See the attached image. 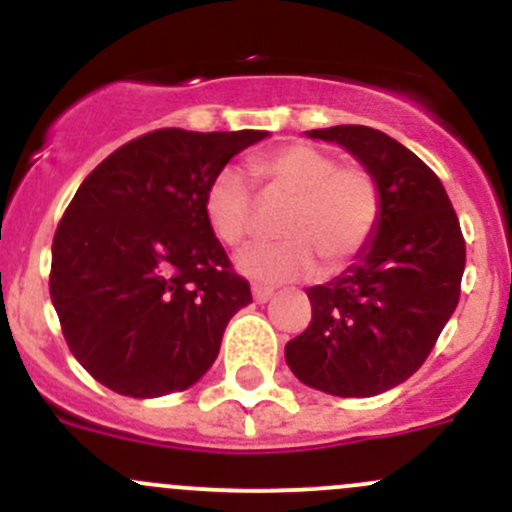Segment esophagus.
<instances>
[{"mask_svg": "<svg viewBox=\"0 0 512 512\" xmlns=\"http://www.w3.org/2000/svg\"><path fill=\"white\" fill-rule=\"evenodd\" d=\"M272 294H275V289H270V287H260V285H255V287H252V299H255L257 304H265V302H270V299H272Z\"/></svg>", "mask_w": 512, "mask_h": 512, "instance_id": "34e87169", "label": "esophagus"}]
</instances>
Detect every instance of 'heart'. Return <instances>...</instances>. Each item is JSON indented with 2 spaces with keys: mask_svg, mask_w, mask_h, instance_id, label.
<instances>
[{
  "mask_svg": "<svg viewBox=\"0 0 512 512\" xmlns=\"http://www.w3.org/2000/svg\"><path fill=\"white\" fill-rule=\"evenodd\" d=\"M270 203H287L280 232L287 240L257 242L235 257L242 277L257 285L304 280L317 270L352 260L379 223V185L356 165L339 168L322 148L289 143L252 160ZM205 215L218 240L240 245L255 227V200L242 173L227 168L215 175L205 195Z\"/></svg>",
  "mask_w": 512,
  "mask_h": 512,
  "instance_id": "heart-1",
  "label": "heart"
}]
</instances>
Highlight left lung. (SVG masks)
<instances>
[{
  "label": "left lung",
  "instance_id": "8db88e82",
  "mask_svg": "<svg viewBox=\"0 0 512 512\" xmlns=\"http://www.w3.org/2000/svg\"><path fill=\"white\" fill-rule=\"evenodd\" d=\"M337 143L379 185L369 242L332 282L309 287L312 322L287 342L302 384L364 399L404 384L426 361L461 297L466 242L438 175L416 153L369 126L304 133Z\"/></svg>",
  "mask_w": 512,
  "mask_h": 512
}]
</instances>
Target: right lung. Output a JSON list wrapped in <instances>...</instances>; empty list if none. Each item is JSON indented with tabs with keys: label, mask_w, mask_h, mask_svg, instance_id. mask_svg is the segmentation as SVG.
<instances>
[{
	"label": "right lung",
	"mask_w": 512,
	"mask_h": 512,
	"mask_svg": "<svg viewBox=\"0 0 512 512\" xmlns=\"http://www.w3.org/2000/svg\"><path fill=\"white\" fill-rule=\"evenodd\" d=\"M267 131L163 128L111 153L76 190L51 245V302L71 354L133 399L185 391L252 302L205 215L215 175Z\"/></svg>",
	"instance_id": "right-lung-1"
}]
</instances>
